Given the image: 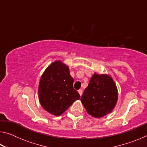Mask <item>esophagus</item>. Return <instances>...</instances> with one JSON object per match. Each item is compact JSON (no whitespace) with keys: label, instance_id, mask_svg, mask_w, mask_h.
Here are the masks:
<instances>
[{"label":"esophagus","instance_id":"1","mask_svg":"<svg viewBox=\"0 0 147 147\" xmlns=\"http://www.w3.org/2000/svg\"><path fill=\"white\" fill-rule=\"evenodd\" d=\"M78 93H79L80 95L82 96V93H83V91L82 90V89H79V90L78 91Z\"/></svg>","mask_w":147,"mask_h":147}]
</instances>
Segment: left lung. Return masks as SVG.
I'll use <instances>...</instances> for the list:
<instances>
[{
    "mask_svg": "<svg viewBox=\"0 0 147 147\" xmlns=\"http://www.w3.org/2000/svg\"><path fill=\"white\" fill-rule=\"evenodd\" d=\"M118 99L117 89L113 79L106 74L94 73L81 97L87 112L95 118L111 112Z\"/></svg>",
    "mask_w": 147,
    "mask_h": 147,
    "instance_id": "obj_1",
    "label": "left lung"
}]
</instances>
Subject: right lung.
Here are the masks:
<instances>
[{
  "mask_svg": "<svg viewBox=\"0 0 147 147\" xmlns=\"http://www.w3.org/2000/svg\"><path fill=\"white\" fill-rule=\"evenodd\" d=\"M73 82L66 65L60 61L50 65L41 76L39 84V99L43 109L56 116L65 112L80 98L73 88Z\"/></svg>",
  "mask_w": 147,
  "mask_h": 147,
  "instance_id": "1",
  "label": "right lung"
}]
</instances>
